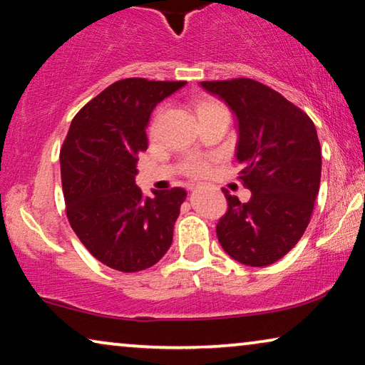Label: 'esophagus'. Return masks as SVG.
I'll list each match as a JSON object with an SVG mask.
<instances>
[{
  "label": "esophagus",
  "mask_w": 365,
  "mask_h": 365,
  "mask_svg": "<svg viewBox=\"0 0 365 365\" xmlns=\"http://www.w3.org/2000/svg\"><path fill=\"white\" fill-rule=\"evenodd\" d=\"M195 187H197V186H195V184H192V186H191V189H195Z\"/></svg>",
  "instance_id": "34e87169"
}]
</instances>
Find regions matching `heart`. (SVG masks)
<instances>
[{"label":"heart","mask_w":365,"mask_h":365,"mask_svg":"<svg viewBox=\"0 0 365 365\" xmlns=\"http://www.w3.org/2000/svg\"><path fill=\"white\" fill-rule=\"evenodd\" d=\"M217 107H222V105L219 102H215V100H204V102H200L197 105V115L207 112V110L217 108ZM182 170H184V173L191 174V176H204V174L207 173V163L192 158V160H187L186 163H184Z\"/></svg>","instance_id":"heart-1"}]
</instances>
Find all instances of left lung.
Instances as JSON below:
<instances>
[{
	"label": "left lung",
	"instance_id": "obj_1",
	"mask_svg": "<svg viewBox=\"0 0 365 365\" xmlns=\"http://www.w3.org/2000/svg\"><path fill=\"white\" fill-rule=\"evenodd\" d=\"M237 117L240 179L248 202L224 191L229 209L217 239L234 260L267 267L303 237L321 182V145L314 123L282 93L252 78L200 82Z\"/></svg>",
	"mask_w": 365,
	"mask_h": 365
}]
</instances>
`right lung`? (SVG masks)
<instances>
[{
	"label": "right lung",
	"instance_id": "right-lung-1",
	"mask_svg": "<svg viewBox=\"0 0 365 365\" xmlns=\"http://www.w3.org/2000/svg\"><path fill=\"white\" fill-rule=\"evenodd\" d=\"M186 82L123 78L73 117L61 150V178L71 227L88 252L113 270L133 273L161 260L173 244L182 187L136 186L151 112Z\"/></svg>",
	"mask_w": 365,
	"mask_h": 365
}]
</instances>
